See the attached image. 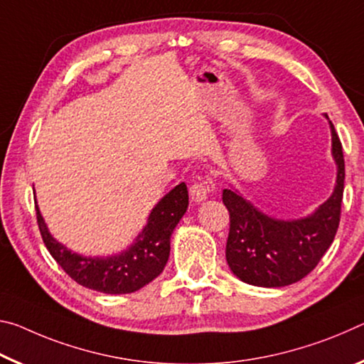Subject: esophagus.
Returning a JSON list of instances; mask_svg holds the SVG:
<instances>
[{
  "instance_id": "1",
  "label": "esophagus",
  "mask_w": 364,
  "mask_h": 364,
  "mask_svg": "<svg viewBox=\"0 0 364 364\" xmlns=\"http://www.w3.org/2000/svg\"><path fill=\"white\" fill-rule=\"evenodd\" d=\"M190 198H192L193 203H203L208 198V186L206 182L200 181L195 182L192 187H190Z\"/></svg>"
}]
</instances>
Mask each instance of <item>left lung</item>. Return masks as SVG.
<instances>
[{
  "mask_svg": "<svg viewBox=\"0 0 364 364\" xmlns=\"http://www.w3.org/2000/svg\"><path fill=\"white\" fill-rule=\"evenodd\" d=\"M331 154L337 168L329 198L306 216L282 219L261 211L232 183L223 192L230 230L225 259L234 276L256 287H285L308 276L332 245L341 223L345 163L341 140L327 114Z\"/></svg>",
  "mask_w": 364,
  "mask_h": 364,
  "instance_id": "obj_1",
  "label": "left lung"
}]
</instances>
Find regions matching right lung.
<instances>
[{
    "mask_svg": "<svg viewBox=\"0 0 364 364\" xmlns=\"http://www.w3.org/2000/svg\"><path fill=\"white\" fill-rule=\"evenodd\" d=\"M37 221L43 242L56 263L83 287L101 294H132L163 272L171 253V235L188 208V190L178 183L166 193L148 214L146 224L134 242L119 253L87 256L73 252L53 237L38 203Z\"/></svg>",
    "mask_w": 364,
    "mask_h": 364,
    "instance_id": "obj_1",
    "label": "right lung"
}]
</instances>
